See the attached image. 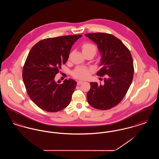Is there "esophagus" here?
<instances>
[{"label":"esophagus","instance_id":"esophagus-1","mask_svg":"<svg viewBox=\"0 0 159 159\" xmlns=\"http://www.w3.org/2000/svg\"><path fill=\"white\" fill-rule=\"evenodd\" d=\"M83 82V81L82 80H78L77 82V85H79V84H80L81 83Z\"/></svg>","mask_w":159,"mask_h":159}]
</instances>
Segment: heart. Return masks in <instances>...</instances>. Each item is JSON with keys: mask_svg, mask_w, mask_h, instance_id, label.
Listing matches in <instances>:
<instances>
[{"mask_svg": "<svg viewBox=\"0 0 159 159\" xmlns=\"http://www.w3.org/2000/svg\"><path fill=\"white\" fill-rule=\"evenodd\" d=\"M83 53L92 52L95 53L97 49L95 46L90 43H85L82 46ZM90 73V70L84 67H78L73 73V75L77 79H83L88 77Z\"/></svg>", "mask_w": 159, "mask_h": 159, "instance_id": "b5f03b06", "label": "heart"}]
</instances>
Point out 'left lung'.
<instances>
[{"label":"left lung","instance_id":"1","mask_svg":"<svg viewBox=\"0 0 159 159\" xmlns=\"http://www.w3.org/2000/svg\"><path fill=\"white\" fill-rule=\"evenodd\" d=\"M84 35L98 46L101 54V68L97 75H106L103 84L91 82L88 102L98 110L110 109L120 103L132 82L134 69L131 53L121 40L112 34L95 33Z\"/></svg>","mask_w":159,"mask_h":159}]
</instances>
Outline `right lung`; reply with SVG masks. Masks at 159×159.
I'll use <instances>...</instances> for the list:
<instances>
[{"label":"right lung","instance_id":"1","mask_svg":"<svg viewBox=\"0 0 159 159\" xmlns=\"http://www.w3.org/2000/svg\"><path fill=\"white\" fill-rule=\"evenodd\" d=\"M82 34L48 38L29 52L23 70V82L31 101L48 112H57L69 105L76 81L55 80L61 64L68 60L74 43Z\"/></svg>","mask_w":159,"mask_h":159}]
</instances>
